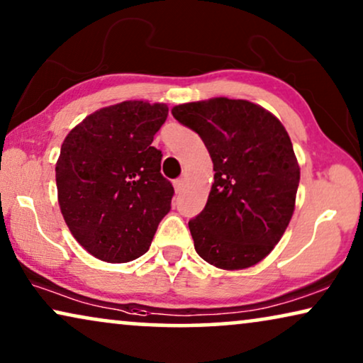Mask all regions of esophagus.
Segmentation results:
<instances>
[{"instance_id":"obj_1","label":"esophagus","mask_w":363,"mask_h":363,"mask_svg":"<svg viewBox=\"0 0 363 363\" xmlns=\"http://www.w3.org/2000/svg\"><path fill=\"white\" fill-rule=\"evenodd\" d=\"M183 183H185V182H183V178H178V180L173 182V186H175V191H177V193H180V191H182Z\"/></svg>"}]
</instances>
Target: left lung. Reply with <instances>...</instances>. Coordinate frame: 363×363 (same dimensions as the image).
Listing matches in <instances>:
<instances>
[{"mask_svg":"<svg viewBox=\"0 0 363 363\" xmlns=\"http://www.w3.org/2000/svg\"><path fill=\"white\" fill-rule=\"evenodd\" d=\"M172 113L201 137L215 170L205 210L188 221L196 252L226 271L257 264L296 206L301 168L284 125L241 99L182 104Z\"/></svg>","mask_w":363,"mask_h":363,"instance_id":"obj_1","label":"left lung"}]
</instances>
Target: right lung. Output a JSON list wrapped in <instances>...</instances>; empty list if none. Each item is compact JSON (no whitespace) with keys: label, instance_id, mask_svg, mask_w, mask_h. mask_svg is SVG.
Segmentation results:
<instances>
[{"label":"right lung","instance_id":"1","mask_svg":"<svg viewBox=\"0 0 363 363\" xmlns=\"http://www.w3.org/2000/svg\"><path fill=\"white\" fill-rule=\"evenodd\" d=\"M165 104L125 101L87 116L64 138L56 163L64 221L87 252L106 262L145 255L173 186L160 173L153 135L167 121Z\"/></svg>","mask_w":363,"mask_h":363}]
</instances>
